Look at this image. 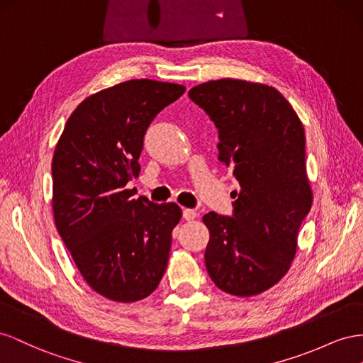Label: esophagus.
<instances>
[{
	"label": "esophagus",
	"mask_w": 363,
	"mask_h": 363,
	"mask_svg": "<svg viewBox=\"0 0 363 363\" xmlns=\"http://www.w3.org/2000/svg\"><path fill=\"white\" fill-rule=\"evenodd\" d=\"M182 216H184L185 220H193V219H196V217H198V213H196V210H191V208H184Z\"/></svg>",
	"instance_id": "esophagus-1"
}]
</instances>
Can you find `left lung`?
I'll list each match as a JSON object with an SVG mask.
<instances>
[{
    "label": "left lung",
    "instance_id": "obj_1",
    "mask_svg": "<svg viewBox=\"0 0 363 363\" xmlns=\"http://www.w3.org/2000/svg\"><path fill=\"white\" fill-rule=\"evenodd\" d=\"M189 97L214 123L217 158L240 184L233 191V216H203L210 230L206 271L226 294L258 295L289 271L312 206L304 128L267 85L220 79L191 88Z\"/></svg>",
    "mask_w": 363,
    "mask_h": 363
}]
</instances>
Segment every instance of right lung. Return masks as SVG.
<instances>
[{"mask_svg":"<svg viewBox=\"0 0 363 363\" xmlns=\"http://www.w3.org/2000/svg\"><path fill=\"white\" fill-rule=\"evenodd\" d=\"M182 85L128 80L85 99L55 150L53 211L57 233L85 281L112 301L133 303L158 287L169 262L176 203L133 198L143 138Z\"/></svg>","mask_w":363,"mask_h":363,"instance_id":"right-lung-1","label":"right lung"}]
</instances>
